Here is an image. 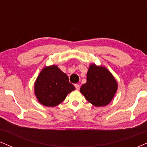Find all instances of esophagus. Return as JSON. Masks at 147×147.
I'll return each instance as SVG.
<instances>
[{
  "label": "esophagus",
  "instance_id": "1",
  "mask_svg": "<svg viewBox=\"0 0 147 147\" xmlns=\"http://www.w3.org/2000/svg\"><path fill=\"white\" fill-rule=\"evenodd\" d=\"M75 86L76 89H77V90H79V88H80V86H79V84H75Z\"/></svg>",
  "mask_w": 147,
  "mask_h": 147
}]
</instances>
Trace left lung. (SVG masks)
I'll use <instances>...</instances> for the list:
<instances>
[{
	"instance_id": "8db88e82",
	"label": "left lung",
	"mask_w": 147,
	"mask_h": 147,
	"mask_svg": "<svg viewBox=\"0 0 147 147\" xmlns=\"http://www.w3.org/2000/svg\"><path fill=\"white\" fill-rule=\"evenodd\" d=\"M117 88V82L107 69L92 64L87 72L86 83L82 86L80 92L88 102L98 107L108 105Z\"/></svg>"
}]
</instances>
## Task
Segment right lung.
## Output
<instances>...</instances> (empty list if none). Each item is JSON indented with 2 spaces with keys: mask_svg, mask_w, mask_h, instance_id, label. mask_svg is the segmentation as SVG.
I'll return each instance as SVG.
<instances>
[{
  "mask_svg": "<svg viewBox=\"0 0 147 147\" xmlns=\"http://www.w3.org/2000/svg\"><path fill=\"white\" fill-rule=\"evenodd\" d=\"M75 89L68 76L55 65L42 70L34 84L35 95L41 104L54 107L61 104Z\"/></svg>",
  "mask_w": 147,
  "mask_h": 147,
  "instance_id": "right-lung-1",
  "label": "right lung"
}]
</instances>
